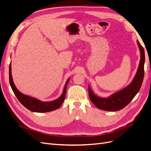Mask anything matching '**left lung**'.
Listing matches in <instances>:
<instances>
[{
  "label": "left lung",
  "instance_id": "obj_1",
  "mask_svg": "<svg viewBox=\"0 0 151 151\" xmlns=\"http://www.w3.org/2000/svg\"><path fill=\"white\" fill-rule=\"evenodd\" d=\"M137 43L140 50V60L137 71L130 84L108 98L100 97L94 94L89 85L88 92L90 100L99 109L109 111L120 110L125 107L138 93L142 84L144 76L145 52L138 40L137 41Z\"/></svg>",
  "mask_w": 151,
  "mask_h": 151
}]
</instances>
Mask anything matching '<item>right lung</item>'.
Masks as SVG:
<instances>
[{
  "mask_svg": "<svg viewBox=\"0 0 151 151\" xmlns=\"http://www.w3.org/2000/svg\"><path fill=\"white\" fill-rule=\"evenodd\" d=\"M70 79V78H68L67 79L65 84L64 88H63V93L58 99L53 100V101H42L35 98L31 97L28 95L22 94L17 89L12 79L11 72V63H10L9 65V83L13 92L16 95L17 99L19 100V101L23 105L25 108L33 112H49L55 110V109L60 108L65 99L67 86Z\"/></svg>",
  "mask_w": 151,
  "mask_h": 151,
  "instance_id": "right-lung-1",
  "label": "right lung"
}]
</instances>
